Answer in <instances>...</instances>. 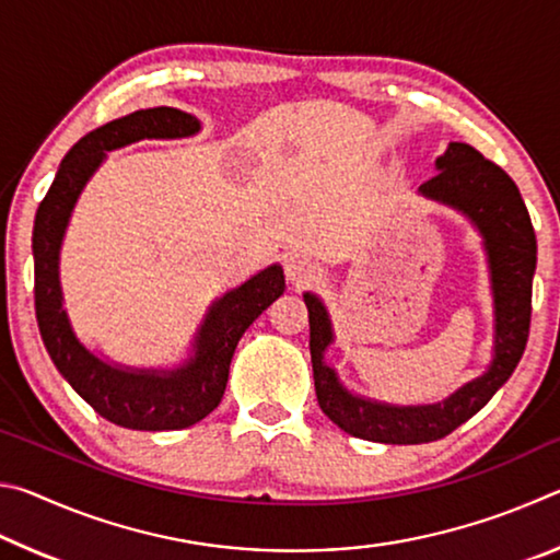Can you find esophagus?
<instances>
[{
    "label": "esophagus",
    "mask_w": 560,
    "mask_h": 560,
    "mask_svg": "<svg viewBox=\"0 0 560 560\" xmlns=\"http://www.w3.org/2000/svg\"><path fill=\"white\" fill-rule=\"evenodd\" d=\"M287 277L291 283L303 287V283L316 281L320 277V267H318V261L308 259V257H291V259H287Z\"/></svg>",
    "instance_id": "34e87169"
}]
</instances>
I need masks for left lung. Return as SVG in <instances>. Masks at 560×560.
Returning <instances> with one entry per match:
<instances>
[{"instance_id":"8db88e82","label":"left lung","mask_w":560,"mask_h":560,"mask_svg":"<svg viewBox=\"0 0 560 560\" xmlns=\"http://www.w3.org/2000/svg\"><path fill=\"white\" fill-rule=\"evenodd\" d=\"M438 175L417 195L467 217L487 252L494 299V346L487 371L432 405H393L350 393L326 350L336 340L326 303L306 291L311 363L320 410L340 430L383 444H422L447 438L485 407L524 355L530 324V287L536 271V234L518 187L504 170L467 143H450L434 160Z\"/></svg>"}]
</instances>
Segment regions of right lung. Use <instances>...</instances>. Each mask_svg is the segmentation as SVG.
I'll use <instances>...</instances> for the list:
<instances>
[{
    "mask_svg": "<svg viewBox=\"0 0 560 560\" xmlns=\"http://www.w3.org/2000/svg\"><path fill=\"white\" fill-rule=\"evenodd\" d=\"M200 120L177 108L136 110L83 136L61 160L49 192L36 210L34 303L42 340L66 383L101 417L128 430H183L220 405L234 348L244 330L277 301L287 281L279 264L261 269L207 308L189 353L175 368H130L101 358L75 336L63 308L61 244L73 207L110 150L138 140L189 138Z\"/></svg>",
    "mask_w": 560,
    "mask_h": 560,
    "instance_id": "obj_1",
    "label": "right lung"
}]
</instances>
